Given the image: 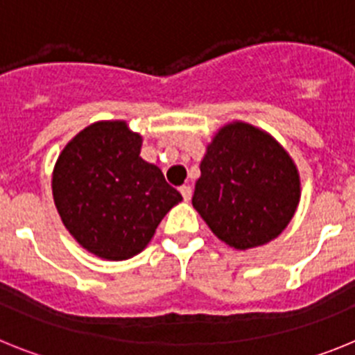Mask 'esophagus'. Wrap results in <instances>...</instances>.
I'll use <instances>...</instances> for the list:
<instances>
[{"instance_id":"obj_1","label":"esophagus","mask_w":355,"mask_h":355,"mask_svg":"<svg viewBox=\"0 0 355 355\" xmlns=\"http://www.w3.org/2000/svg\"><path fill=\"white\" fill-rule=\"evenodd\" d=\"M181 196H183L184 200H190V197H192V188L188 187V184H183V187L180 188Z\"/></svg>"}]
</instances>
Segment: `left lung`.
<instances>
[{
	"instance_id": "8db88e82",
	"label": "left lung",
	"mask_w": 355,
	"mask_h": 355,
	"mask_svg": "<svg viewBox=\"0 0 355 355\" xmlns=\"http://www.w3.org/2000/svg\"><path fill=\"white\" fill-rule=\"evenodd\" d=\"M300 202L299 168L270 133L233 121L213 135L192 205L218 240L236 250L283 233Z\"/></svg>"
}]
</instances>
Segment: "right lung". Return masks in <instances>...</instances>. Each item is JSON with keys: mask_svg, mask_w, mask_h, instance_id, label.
I'll return each instance as SVG.
<instances>
[{"mask_svg": "<svg viewBox=\"0 0 355 355\" xmlns=\"http://www.w3.org/2000/svg\"><path fill=\"white\" fill-rule=\"evenodd\" d=\"M140 149L142 135L126 121H97L72 137L55 163L53 200L62 224L97 258L124 261L142 252L183 200Z\"/></svg>", "mask_w": 355, "mask_h": 355, "instance_id": "right-lung-1", "label": "right lung"}]
</instances>
